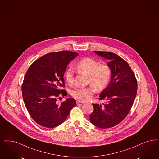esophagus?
Instances as JSON below:
<instances>
[{
    "label": "esophagus",
    "mask_w": 159,
    "mask_h": 159,
    "mask_svg": "<svg viewBox=\"0 0 159 159\" xmlns=\"http://www.w3.org/2000/svg\"><path fill=\"white\" fill-rule=\"evenodd\" d=\"M76 103L77 104H79V103H85V102L82 101H77Z\"/></svg>",
    "instance_id": "obj_1"
}]
</instances>
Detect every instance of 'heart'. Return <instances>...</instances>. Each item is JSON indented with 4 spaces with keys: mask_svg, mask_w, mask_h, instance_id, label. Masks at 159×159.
Returning a JSON list of instances; mask_svg holds the SVG:
<instances>
[{
    "mask_svg": "<svg viewBox=\"0 0 159 159\" xmlns=\"http://www.w3.org/2000/svg\"><path fill=\"white\" fill-rule=\"evenodd\" d=\"M77 70L80 73L88 76V83L93 86L96 90L101 91L107 85L111 77V70L107 64L99 63L95 60L86 57L77 63ZM66 80L69 84L74 82L73 71L69 69L66 73ZM95 90L92 87L76 89L72 92V95L77 99L86 101L95 93Z\"/></svg>",
    "mask_w": 159,
    "mask_h": 159,
    "instance_id": "heart-1",
    "label": "heart"
}]
</instances>
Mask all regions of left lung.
Masks as SVG:
<instances>
[{"label": "left lung", "mask_w": 159, "mask_h": 159, "mask_svg": "<svg viewBox=\"0 0 159 159\" xmlns=\"http://www.w3.org/2000/svg\"><path fill=\"white\" fill-rule=\"evenodd\" d=\"M93 52L109 60L111 77L99 96V99L107 103H93L94 110L90 120L96 127L109 128L120 124L129 113L137 95V81L129 64L121 57L111 52Z\"/></svg>", "instance_id": "obj_1"}]
</instances>
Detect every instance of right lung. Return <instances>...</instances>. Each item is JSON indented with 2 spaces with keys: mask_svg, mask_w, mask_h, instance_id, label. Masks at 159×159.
<instances>
[{
  "mask_svg": "<svg viewBox=\"0 0 159 159\" xmlns=\"http://www.w3.org/2000/svg\"><path fill=\"white\" fill-rule=\"evenodd\" d=\"M78 53L61 51L47 54L35 61L27 70L22 83V96L28 113L39 125L54 128L63 123L76 105V101L67 98L61 104L57 99L67 93L64 74L70 61Z\"/></svg>",
  "mask_w": 159,
  "mask_h": 159,
  "instance_id": "obj_1",
  "label": "right lung"
}]
</instances>
